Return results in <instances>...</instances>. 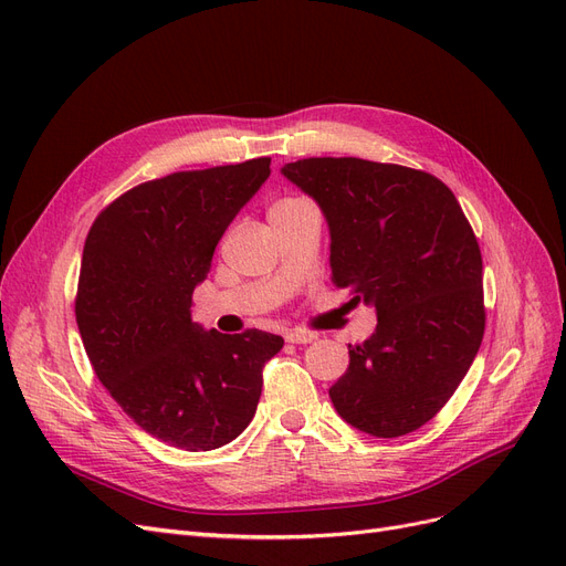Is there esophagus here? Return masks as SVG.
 Returning <instances> with one entry per match:
<instances>
[{"mask_svg": "<svg viewBox=\"0 0 566 566\" xmlns=\"http://www.w3.org/2000/svg\"><path fill=\"white\" fill-rule=\"evenodd\" d=\"M318 335L316 333H310V331H290L285 333V339L290 342V345H310V342H314Z\"/></svg>", "mask_w": 566, "mask_h": 566, "instance_id": "34e87169", "label": "esophagus"}]
</instances>
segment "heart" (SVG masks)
<instances>
[{"label": "heart", "instance_id": "heart-1", "mask_svg": "<svg viewBox=\"0 0 566 566\" xmlns=\"http://www.w3.org/2000/svg\"><path fill=\"white\" fill-rule=\"evenodd\" d=\"M300 202H304V198H283L281 202L273 205V208H290V205H300ZM273 208H271V210H273Z\"/></svg>", "mask_w": 566, "mask_h": 566}]
</instances>
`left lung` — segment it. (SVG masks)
<instances>
[{"mask_svg":"<svg viewBox=\"0 0 566 566\" xmlns=\"http://www.w3.org/2000/svg\"><path fill=\"white\" fill-rule=\"evenodd\" d=\"M283 175L328 219L333 283L375 304V333L331 387L337 413L373 437L430 422L484 337L482 250L451 188L422 169L304 158Z\"/></svg>","mask_w":566,"mask_h":566,"instance_id":"left-lung-1","label":"left lung"}]
</instances>
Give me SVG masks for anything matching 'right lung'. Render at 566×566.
Segmentation results:
<instances>
[{"label": "right lung", "instance_id": "add662e5", "mask_svg": "<svg viewBox=\"0 0 566 566\" xmlns=\"http://www.w3.org/2000/svg\"><path fill=\"white\" fill-rule=\"evenodd\" d=\"M271 158L188 169L129 188L87 233L75 318L96 378L125 413L169 447L212 451L241 434L262 397V370L283 337L191 321L193 290Z\"/></svg>", "mask_w": 566, "mask_h": 566}]
</instances>
